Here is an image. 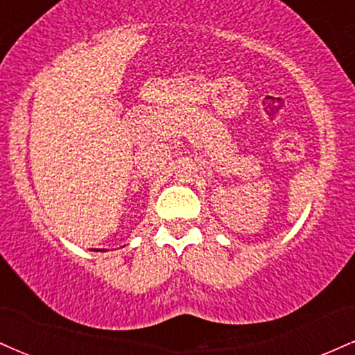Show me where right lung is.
<instances>
[{"instance_id":"obj_1","label":"right lung","mask_w":355,"mask_h":355,"mask_svg":"<svg viewBox=\"0 0 355 355\" xmlns=\"http://www.w3.org/2000/svg\"><path fill=\"white\" fill-rule=\"evenodd\" d=\"M94 251H102V250H94Z\"/></svg>"}]
</instances>
